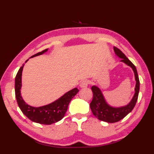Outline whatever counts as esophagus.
<instances>
[{"label":"esophagus","mask_w":154,"mask_h":154,"mask_svg":"<svg viewBox=\"0 0 154 154\" xmlns=\"http://www.w3.org/2000/svg\"><path fill=\"white\" fill-rule=\"evenodd\" d=\"M88 85H89V81L87 79H84L81 81V83L80 84V87L81 88H85V87H87L88 86Z\"/></svg>","instance_id":"esophagus-1"}]
</instances>
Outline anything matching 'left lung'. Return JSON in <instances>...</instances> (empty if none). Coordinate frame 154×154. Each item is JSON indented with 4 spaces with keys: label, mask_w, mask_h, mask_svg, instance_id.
I'll return each mask as SVG.
<instances>
[{
    "label": "left lung",
    "mask_w": 154,
    "mask_h": 154,
    "mask_svg": "<svg viewBox=\"0 0 154 154\" xmlns=\"http://www.w3.org/2000/svg\"><path fill=\"white\" fill-rule=\"evenodd\" d=\"M114 51L117 56L122 59L121 61L124 62V63H126L132 69L134 72L136 83L134 95L131 101L126 106L117 108L112 107L107 104L99 87L94 85L91 87L93 93V97L92 101L90 103V108L92 110L93 114L99 120L109 123L119 122L131 112L134 107L135 106L137 100H138L140 90L139 77L135 65L126 57L124 54H123L122 51H120L119 48L114 47Z\"/></svg>",
    "instance_id": "left-lung-1"
}]
</instances>
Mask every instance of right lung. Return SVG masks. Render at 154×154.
Listing matches in <instances>:
<instances>
[{"label":"right lung","mask_w":154,"mask_h":154,"mask_svg":"<svg viewBox=\"0 0 154 154\" xmlns=\"http://www.w3.org/2000/svg\"><path fill=\"white\" fill-rule=\"evenodd\" d=\"M47 51L48 49H45L41 52L32 55L31 57L43 54ZM28 61V60L26 61V62ZM24 65H23L20 68L15 77V95L18 106L22 110V113L32 122L42 124L50 125V124L61 120L64 117L70 101L79 92V89L77 88H75V89L68 91L60 99L48 104V105L40 107H34L28 105L23 100L20 93L22 87V73Z\"/></svg>","instance_id":"add662e5"}]
</instances>
